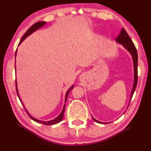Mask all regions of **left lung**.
<instances>
[{
  "label": "left lung",
  "mask_w": 151,
  "mask_h": 151,
  "mask_svg": "<svg viewBox=\"0 0 151 151\" xmlns=\"http://www.w3.org/2000/svg\"><path fill=\"white\" fill-rule=\"evenodd\" d=\"M116 42L119 43V44L121 45H123V47H124L125 48L128 52H129L130 55H131V57H132L133 65V72H134L133 73H134V74H133V87H132V90H131V96H130V99L129 102V105L130 101H131V99H132L133 93H134L135 89H136V88L137 81H138V54H137L136 47H135L134 44H133L132 40H131V39L130 38L129 35L127 34V32H126V31L125 30V29L124 28H122V30L121 31V33L119 34V35L118 36L116 40ZM92 119L95 122L99 123V124H107V123L106 122H101V121L96 120V119H95L93 116H92Z\"/></svg>",
  "instance_id": "left-lung-1"
}]
</instances>
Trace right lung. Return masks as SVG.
Returning a JSON list of instances; mask_svg holds the SVG:
<instances>
[{
	"mask_svg": "<svg viewBox=\"0 0 151 151\" xmlns=\"http://www.w3.org/2000/svg\"><path fill=\"white\" fill-rule=\"evenodd\" d=\"M46 23H47V22H45V21L37 22H36L35 24H34L33 25L31 26V27H30V28H29L28 30H27V31H26V32H25V34H24V35L22 36V37L21 40H20V42H19L18 46L20 45L21 44V43H22V42H23L24 40L26 39V38H27V37H28L29 35H30L31 34L33 33L34 32H35V31H36V30H37L38 29H40V28H41V27H42L43 26H44L45 25ZM17 51H18V49L16 50V52H15V58H16V55H17ZM15 70H16V66H15ZM15 86H16V91H17V94H18L19 99H20V102H21V104H22V106H23L24 108H25L26 113L27 114V115H28L29 116H30V118L31 119H32V120H33V121H36V122L40 123V124H45V125H47H47H54V124H58V123H60V121H62V119H63V116H64V113H65V104H64L63 109H62V110L61 113L60 114V115H59L58 117H56V118H55V119H52V120L47 121H41V120H39V119H35V118H34L33 116H32V115H30V114L29 113V112L27 111V109H25V106H24L23 103H22V100H21V99H20V94H19V93H18V84H17V81H16V80H15ZM73 88H74V85H72V86H71V87L70 88V89H69L68 90H67V93H66V94H65V103H66V101H67V96H68L69 93L70 92V91H71V90H72V89H73Z\"/></svg>",
	"mask_w": 151,
	"mask_h": 151,
	"instance_id": "add662e5",
	"label": "right lung"
}]
</instances>
